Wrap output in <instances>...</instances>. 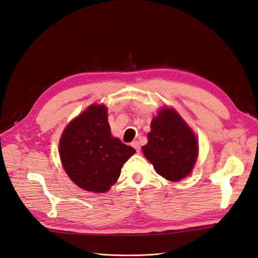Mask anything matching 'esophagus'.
<instances>
[{
	"label": "esophagus",
	"instance_id": "esophagus-1",
	"mask_svg": "<svg viewBox=\"0 0 258 258\" xmlns=\"http://www.w3.org/2000/svg\"><path fill=\"white\" fill-rule=\"evenodd\" d=\"M131 146L135 147L137 152H140V143H139L138 141H134V142H132V143H131Z\"/></svg>",
	"mask_w": 258,
	"mask_h": 258
}]
</instances>
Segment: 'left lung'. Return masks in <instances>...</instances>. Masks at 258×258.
Listing matches in <instances>:
<instances>
[{
    "mask_svg": "<svg viewBox=\"0 0 258 258\" xmlns=\"http://www.w3.org/2000/svg\"><path fill=\"white\" fill-rule=\"evenodd\" d=\"M151 128L142 151L157 173L173 182L188 175L198 155L197 139L192 131L172 108L161 110Z\"/></svg>",
    "mask_w": 258,
    "mask_h": 258,
    "instance_id": "8db88e82",
    "label": "left lung"
}]
</instances>
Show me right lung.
I'll return each instance as SVG.
<instances>
[{"mask_svg":"<svg viewBox=\"0 0 258 258\" xmlns=\"http://www.w3.org/2000/svg\"><path fill=\"white\" fill-rule=\"evenodd\" d=\"M104 105H91L66 128L60 158L66 172L81 188L104 192L120 175L121 167L136 153L113 138Z\"/></svg>","mask_w":258,"mask_h":258,"instance_id":"1","label":"right lung"}]
</instances>
